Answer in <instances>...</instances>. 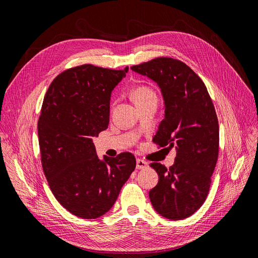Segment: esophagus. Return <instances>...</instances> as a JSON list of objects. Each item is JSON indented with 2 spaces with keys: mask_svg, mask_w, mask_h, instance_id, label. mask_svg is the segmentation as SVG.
Listing matches in <instances>:
<instances>
[{
  "mask_svg": "<svg viewBox=\"0 0 258 258\" xmlns=\"http://www.w3.org/2000/svg\"><path fill=\"white\" fill-rule=\"evenodd\" d=\"M148 167V163L142 159H137V169L141 170V169H145Z\"/></svg>",
  "mask_w": 258,
  "mask_h": 258,
  "instance_id": "1",
  "label": "esophagus"
}]
</instances>
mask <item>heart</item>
Here are the masks:
<instances>
[{"label":"heart","instance_id":"b5f03b06","mask_svg":"<svg viewBox=\"0 0 258 258\" xmlns=\"http://www.w3.org/2000/svg\"><path fill=\"white\" fill-rule=\"evenodd\" d=\"M132 98H134L136 104H138L143 102V101L147 99L156 98V95L152 89L144 87V86H140V87H137L134 90V92H132Z\"/></svg>","mask_w":258,"mask_h":258}]
</instances>
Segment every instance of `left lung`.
Masks as SVG:
<instances>
[{
    "label": "left lung",
    "mask_w": 258,
    "mask_h": 258,
    "mask_svg": "<svg viewBox=\"0 0 258 258\" xmlns=\"http://www.w3.org/2000/svg\"><path fill=\"white\" fill-rule=\"evenodd\" d=\"M130 69L160 88L165 118L153 140L176 151L169 169L151 163L159 176L151 202L168 220H184L204 205L216 166L220 130L214 105L205 83L182 61L161 57Z\"/></svg>",
    "instance_id": "left-lung-1"
}]
</instances>
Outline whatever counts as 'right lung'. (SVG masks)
Returning a JSON list of instances; mask_svg holds the SVG:
<instances>
[{"instance_id":"1","label":"right lung","mask_w":258,"mask_h":258,"mask_svg":"<svg viewBox=\"0 0 258 258\" xmlns=\"http://www.w3.org/2000/svg\"><path fill=\"white\" fill-rule=\"evenodd\" d=\"M127 72L128 67L69 69L43 101L37 134L44 174L60 205L86 220L110 211L136 168L131 153L100 159L92 141L107 128L112 91Z\"/></svg>"}]
</instances>
